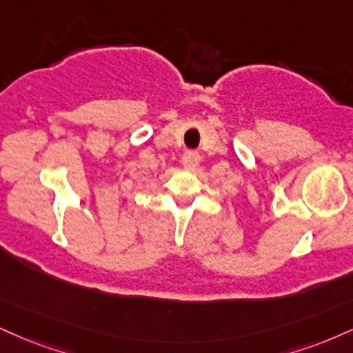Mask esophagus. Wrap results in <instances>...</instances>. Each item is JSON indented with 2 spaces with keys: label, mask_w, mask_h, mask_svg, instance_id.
<instances>
[{
  "label": "esophagus",
  "mask_w": 353,
  "mask_h": 353,
  "mask_svg": "<svg viewBox=\"0 0 353 353\" xmlns=\"http://www.w3.org/2000/svg\"><path fill=\"white\" fill-rule=\"evenodd\" d=\"M181 162H183V167L186 170H194L199 163V154L198 152H188V154L183 155Z\"/></svg>",
  "instance_id": "esophagus-1"
}]
</instances>
